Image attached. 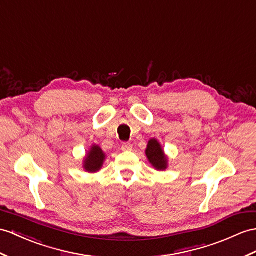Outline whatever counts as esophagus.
I'll list each match as a JSON object with an SVG mask.
<instances>
[{
    "mask_svg": "<svg viewBox=\"0 0 256 256\" xmlns=\"http://www.w3.org/2000/svg\"><path fill=\"white\" fill-rule=\"evenodd\" d=\"M122 150L124 152H130V151H132V144H130V143H122Z\"/></svg>",
    "mask_w": 256,
    "mask_h": 256,
    "instance_id": "1",
    "label": "esophagus"
}]
</instances>
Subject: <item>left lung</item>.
Masks as SVG:
<instances>
[{
  "label": "left lung",
  "instance_id": "left-lung-1",
  "mask_svg": "<svg viewBox=\"0 0 256 256\" xmlns=\"http://www.w3.org/2000/svg\"><path fill=\"white\" fill-rule=\"evenodd\" d=\"M146 158L150 162V164L153 166L156 170L163 172L166 170L168 167V156L165 154L162 144L158 139L152 138L148 142L146 148Z\"/></svg>",
  "mask_w": 256,
  "mask_h": 256
}]
</instances>
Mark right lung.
Instances as JSON below:
<instances>
[{"instance_id":"right-lung-1","label":"right lung","mask_w":256,"mask_h":256,"mask_svg":"<svg viewBox=\"0 0 256 256\" xmlns=\"http://www.w3.org/2000/svg\"><path fill=\"white\" fill-rule=\"evenodd\" d=\"M105 158H106V155L103 152V150L96 144H92L84 158V170L90 174L98 172V170H101Z\"/></svg>"}]
</instances>
